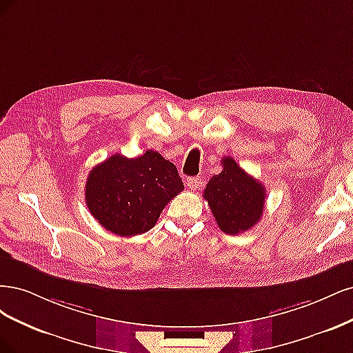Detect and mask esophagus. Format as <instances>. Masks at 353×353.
<instances>
[{
  "label": "esophagus",
  "instance_id": "esophagus-1",
  "mask_svg": "<svg viewBox=\"0 0 353 353\" xmlns=\"http://www.w3.org/2000/svg\"><path fill=\"white\" fill-rule=\"evenodd\" d=\"M186 185L189 186V189L196 190V189L202 185V179H201L199 176H196V177H189V179L186 180Z\"/></svg>",
  "mask_w": 353,
  "mask_h": 353
}]
</instances>
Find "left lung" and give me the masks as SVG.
Returning <instances> with one entry per match:
<instances>
[{"label": "left lung", "mask_w": 353, "mask_h": 353, "mask_svg": "<svg viewBox=\"0 0 353 353\" xmlns=\"http://www.w3.org/2000/svg\"><path fill=\"white\" fill-rule=\"evenodd\" d=\"M223 172L215 174L203 190L215 221L225 234L243 233L261 220L265 188L249 176L230 157L221 160Z\"/></svg>", "instance_id": "1"}]
</instances>
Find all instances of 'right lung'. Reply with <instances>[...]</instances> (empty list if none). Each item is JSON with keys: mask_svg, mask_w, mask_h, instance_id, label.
Instances as JSON below:
<instances>
[{"mask_svg": "<svg viewBox=\"0 0 353 353\" xmlns=\"http://www.w3.org/2000/svg\"><path fill=\"white\" fill-rule=\"evenodd\" d=\"M183 189L176 165L148 150L136 158L114 154L95 165L86 180L85 199L104 229L129 237L151 230Z\"/></svg>", "mask_w": 353, "mask_h": 353, "instance_id": "obj_1", "label": "right lung"}]
</instances>
